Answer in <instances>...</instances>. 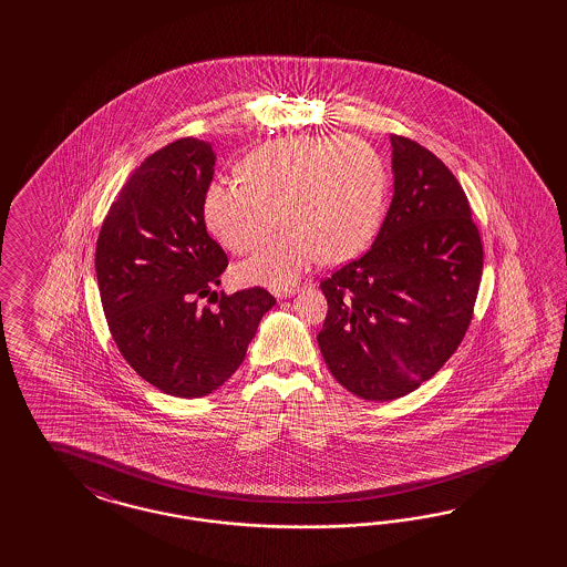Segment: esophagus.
<instances>
[{"label": "esophagus", "mask_w": 567, "mask_h": 567, "mask_svg": "<svg viewBox=\"0 0 567 567\" xmlns=\"http://www.w3.org/2000/svg\"><path fill=\"white\" fill-rule=\"evenodd\" d=\"M297 291V289H291V287H287V289H276V297H291L292 292Z\"/></svg>", "instance_id": "esophagus-1"}]
</instances>
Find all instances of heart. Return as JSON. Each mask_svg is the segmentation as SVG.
Segmentation results:
<instances>
[{
	"label": "heart",
	"mask_w": 567,
	"mask_h": 567,
	"mask_svg": "<svg viewBox=\"0 0 567 567\" xmlns=\"http://www.w3.org/2000/svg\"><path fill=\"white\" fill-rule=\"evenodd\" d=\"M240 181L212 183L204 197L209 230L235 254L268 239L275 212L287 226L239 268L240 280L291 285L311 264L351 258L377 230L384 168L355 137H285L245 155Z\"/></svg>",
	"instance_id": "heart-1"
}]
</instances>
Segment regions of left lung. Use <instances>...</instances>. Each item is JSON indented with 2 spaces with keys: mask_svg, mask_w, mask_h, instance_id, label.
Masks as SVG:
<instances>
[{
  "mask_svg": "<svg viewBox=\"0 0 567 567\" xmlns=\"http://www.w3.org/2000/svg\"><path fill=\"white\" fill-rule=\"evenodd\" d=\"M391 145L395 195L374 245L320 282L322 358L368 401L410 395L445 365L472 322L484 261L453 172L412 138Z\"/></svg>",
  "mask_w": 567,
  "mask_h": 567,
  "instance_id": "1",
  "label": "left lung"
}]
</instances>
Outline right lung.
<instances>
[{
    "instance_id": "add662e5",
    "label": "right lung",
    "mask_w": 567,
    "mask_h": 567,
    "mask_svg": "<svg viewBox=\"0 0 567 567\" xmlns=\"http://www.w3.org/2000/svg\"><path fill=\"white\" fill-rule=\"evenodd\" d=\"M214 164L212 145L193 137L147 155L107 209L95 247L103 313L122 358L183 399L233 377L276 303L264 287L214 291L228 266L204 218Z\"/></svg>"
}]
</instances>
